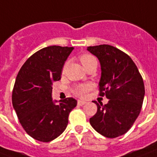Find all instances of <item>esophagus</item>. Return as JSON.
<instances>
[{
  "instance_id": "esophagus-1",
  "label": "esophagus",
  "mask_w": 157,
  "mask_h": 157,
  "mask_svg": "<svg viewBox=\"0 0 157 157\" xmlns=\"http://www.w3.org/2000/svg\"><path fill=\"white\" fill-rule=\"evenodd\" d=\"M85 104H86V102H85V101H83V100H78V105H80V106L85 105Z\"/></svg>"
}]
</instances>
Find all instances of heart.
<instances>
[{
  "mask_svg": "<svg viewBox=\"0 0 157 157\" xmlns=\"http://www.w3.org/2000/svg\"><path fill=\"white\" fill-rule=\"evenodd\" d=\"M79 60L85 68L89 65L91 64L93 62H97L96 61V58L93 55L88 54V53H84V54L81 55L79 57ZM65 67H66V65L64 66L63 70L65 69ZM90 89H91V86H90V84H81V85H78V86L74 87V89H73V93L75 95L78 96V97H83V96L85 95V94Z\"/></svg>",
  "mask_w": 157,
  "mask_h": 157,
  "instance_id": "b5f03b06",
  "label": "heart"
}]
</instances>
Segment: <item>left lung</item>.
I'll return each instance as SVG.
<instances>
[{"mask_svg": "<svg viewBox=\"0 0 157 157\" xmlns=\"http://www.w3.org/2000/svg\"><path fill=\"white\" fill-rule=\"evenodd\" d=\"M101 66L99 96H106V105L97 103V113L90 119L94 130L108 138L124 135L140 115L145 86L136 65L129 55L107 44L88 47Z\"/></svg>", "mask_w": 157, "mask_h": 157, "instance_id": "left-lung-1", "label": "left lung"}]
</instances>
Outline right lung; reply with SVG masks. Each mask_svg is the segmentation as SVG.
Wrapping results in <instances>:
<instances>
[{
    "mask_svg": "<svg viewBox=\"0 0 157 157\" xmlns=\"http://www.w3.org/2000/svg\"><path fill=\"white\" fill-rule=\"evenodd\" d=\"M74 48L49 46L31 56L21 67L12 91V105L25 131L33 139L49 142L66 129L77 100L53 101L52 83L61 78L63 67Z\"/></svg>",
    "mask_w": 157,
    "mask_h": 157,
    "instance_id": "right-lung-1",
    "label": "right lung"
}]
</instances>
